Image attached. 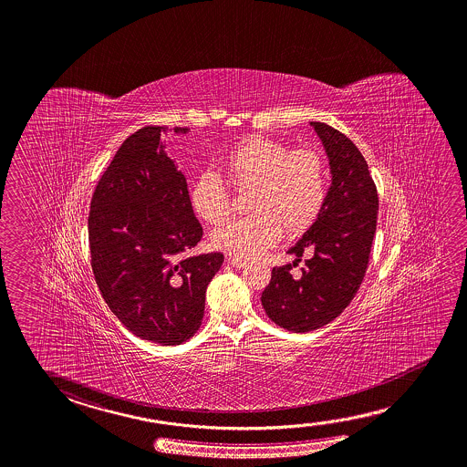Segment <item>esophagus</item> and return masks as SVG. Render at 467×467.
<instances>
[{
    "mask_svg": "<svg viewBox=\"0 0 467 467\" xmlns=\"http://www.w3.org/2000/svg\"><path fill=\"white\" fill-rule=\"evenodd\" d=\"M228 264L236 268H244L247 265V262L243 259H237V257H228Z\"/></svg>",
    "mask_w": 467,
    "mask_h": 467,
    "instance_id": "1",
    "label": "esophagus"
}]
</instances>
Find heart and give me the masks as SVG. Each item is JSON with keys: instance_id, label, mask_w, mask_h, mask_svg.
I'll return each mask as SVG.
<instances>
[{"instance_id": "1", "label": "heart", "mask_w": 467, "mask_h": 467, "mask_svg": "<svg viewBox=\"0 0 467 467\" xmlns=\"http://www.w3.org/2000/svg\"><path fill=\"white\" fill-rule=\"evenodd\" d=\"M236 189H251L247 208L253 214L216 228L212 243L237 259H254L275 245L283 230L298 236L309 230L327 199V168L321 153L311 148L288 150L270 138L245 137L222 162ZM191 205L210 224L231 214V195L213 172L200 174L191 189Z\"/></svg>"}]
</instances>
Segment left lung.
<instances>
[{
  "label": "left lung",
  "instance_id": "8db88e82",
  "mask_svg": "<svg viewBox=\"0 0 467 467\" xmlns=\"http://www.w3.org/2000/svg\"><path fill=\"white\" fill-rule=\"evenodd\" d=\"M329 158L332 184L313 226L288 249L296 259L274 267L262 306L283 329L309 332L350 305L368 268L378 220V192L358 148L327 123L311 122ZM309 253L299 277L292 275Z\"/></svg>",
  "mask_w": 467,
  "mask_h": 467
}]
</instances>
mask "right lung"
Masks as SVG:
<instances>
[{
    "mask_svg": "<svg viewBox=\"0 0 467 467\" xmlns=\"http://www.w3.org/2000/svg\"><path fill=\"white\" fill-rule=\"evenodd\" d=\"M168 131L150 125L123 141L92 193L88 231L92 274L110 311L140 338L179 345L199 330L224 255H185L203 230L161 140Z\"/></svg>",
    "mask_w": 467,
    "mask_h": 467,
    "instance_id": "right-lung-1",
    "label": "right lung"
}]
</instances>
